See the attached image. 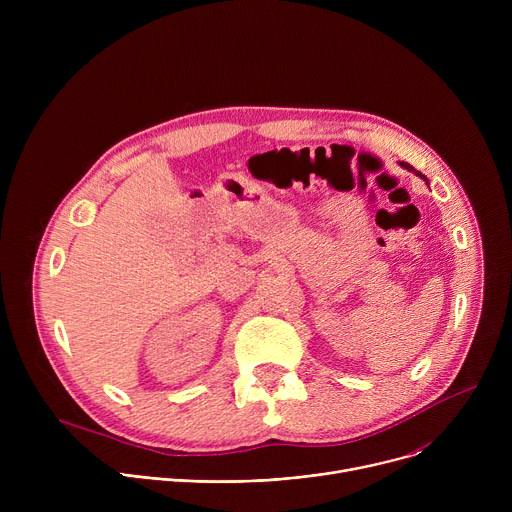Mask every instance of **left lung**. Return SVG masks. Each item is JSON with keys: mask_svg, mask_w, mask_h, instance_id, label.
<instances>
[{"mask_svg": "<svg viewBox=\"0 0 512 512\" xmlns=\"http://www.w3.org/2000/svg\"><path fill=\"white\" fill-rule=\"evenodd\" d=\"M399 164H401V166H403V168H407V170H409V172H415V174H417V176H419V178H423V180H425V182H427V178H425V176H423V174H421V172H417V170H415V168H413V166H411V164H407V162H399Z\"/></svg>", "mask_w": 512, "mask_h": 512, "instance_id": "left-lung-1", "label": "left lung"}]
</instances>
